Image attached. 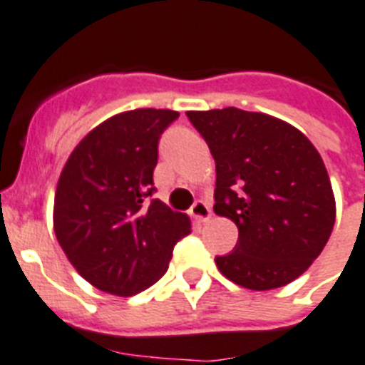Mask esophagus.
<instances>
[{
    "instance_id": "obj_1",
    "label": "esophagus",
    "mask_w": 365,
    "mask_h": 365,
    "mask_svg": "<svg viewBox=\"0 0 365 365\" xmlns=\"http://www.w3.org/2000/svg\"><path fill=\"white\" fill-rule=\"evenodd\" d=\"M191 215L200 223H208L212 219V210H210V204L204 202V200H197V202L191 206Z\"/></svg>"
}]
</instances>
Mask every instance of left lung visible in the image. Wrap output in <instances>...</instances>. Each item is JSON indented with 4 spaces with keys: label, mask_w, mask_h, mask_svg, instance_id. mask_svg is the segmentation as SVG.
<instances>
[{
    "label": "left lung",
    "mask_w": 365,
    "mask_h": 365,
    "mask_svg": "<svg viewBox=\"0 0 365 365\" xmlns=\"http://www.w3.org/2000/svg\"><path fill=\"white\" fill-rule=\"evenodd\" d=\"M187 118L215 159L213 212L238 227L219 272L251 290L289 285L324 250L336 223L330 178L309 138L262 112L240 108Z\"/></svg>",
    "instance_id": "left-lung-1"
}]
</instances>
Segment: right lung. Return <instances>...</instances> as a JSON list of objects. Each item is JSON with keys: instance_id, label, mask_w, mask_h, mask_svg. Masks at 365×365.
<instances>
[{"instance_id": "1", "label": "right lung", "mask_w": 365, "mask_h": 365, "mask_svg": "<svg viewBox=\"0 0 365 365\" xmlns=\"http://www.w3.org/2000/svg\"><path fill=\"white\" fill-rule=\"evenodd\" d=\"M167 108L121 112L78 142L54 197V232L88 283L115 296L152 287L168 269L178 240L191 232L185 213L150 198L157 146L178 118Z\"/></svg>"}]
</instances>
